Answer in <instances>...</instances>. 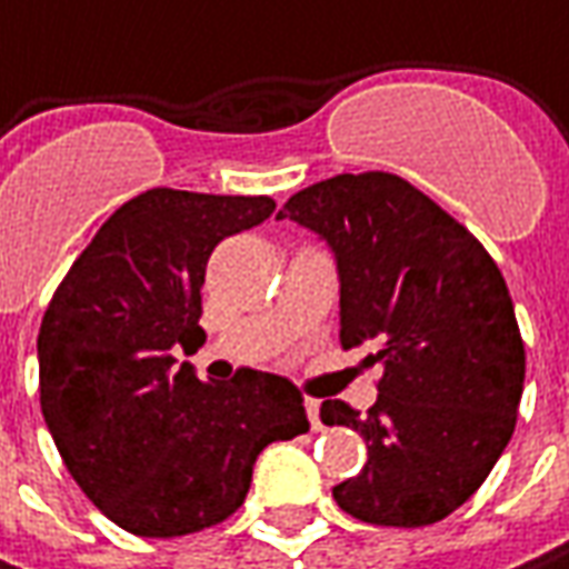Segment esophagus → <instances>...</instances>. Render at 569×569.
Listing matches in <instances>:
<instances>
[{
    "instance_id": "1",
    "label": "esophagus",
    "mask_w": 569,
    "mask_h": 569,
    "mask_svg": "<svg viewBox=\"0 0 569 569\" xmlns=\"http://www.w3.org/2000/svg\"><path fill=\"white\" fill-rule=\"evenodd\" d=\"M305 409H308V419H311V426H315V429H323V422H320V402H318V399H308V402H305Z\"/></svg>"
}]
</instances>
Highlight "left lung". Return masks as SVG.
Instances as JSON below:
<instances>
[{"label": "left lung", "instance_id": "8db88e82", "mask_svg": "<svg viewBox=\"0 0 569 569\" xmlns=\"http://www.w3.org/2000/svg\"><path fill=\"white\" fill-rule=\"evenodd\" d=\"M278 219L330 246L340 343L380 367L367 416L320 402L327 426L367 442L360 475L333 501L380 528L449 518L501 459L525 392V340L495 258L439 202L380 170L315 182Z\"/></svg>", "mask_w": 569, "mask_h": 569}]
</instances>
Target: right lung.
I'll return each instance as SVG.
<instances>
[{
	"label": "right lung",
	"mask_w": 569,
	"mask_h": 569,
	"mask_svg": "<svg viewBox=\"0 0 569 569\" xmlns=\"http://www.w3.org/2000/svg\"><path fill=\"white\" fill-rule=\"evenodd\" d=\"M271 212L268 196L147 189L98 229L41 318V416L78 488L123 531L222 525L249 495L258 452L311 429L284 377L202 383L177 363L206 340L199 288L212 249Z\"/></svg>",
	"instance_id": "right-lung-1"
}]
</instances>
